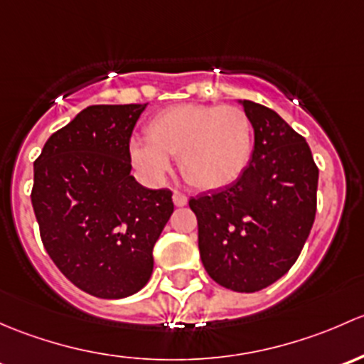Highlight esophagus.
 <instances>
[{
    "label": "esophagus",
    "instance_id": "esophagus-1",
    "mask_svg": "<svg viewBox=\"0 0 364 364\" xmlns=\"http://www.w3.org/2000/svg\"><path fill=\"white\" fill-rule=\"evenodd\" d=\"M173 203H175V207H186L187 198L181 193H173Z\"/></svg>",
    "mask_w": 364,
    "mask_h": 364
}]
</instances>
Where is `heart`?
Instances as JSON below:
<instances>
[{
    "mask_svg": "<svg viewBox=\"0 0 364 364\" xmlns=\"http://www.w3.org/2000/svg\"><path fill=\"white\" fill-rule=\"evenodd\" d=\"M147 141L133 140V166L149 181L159 182L178 157L183 181L196 189L231 186L245 173L254 151L252 122L238 107L178 105L149 121Z\"/></svg>",
    "mask_w": 364,
    "mask_h": 364,
    "instance_id": "heart-1",
    "label": "heart"
}]
</instances>
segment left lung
<instances>
[{
	"label": "left lung",
	"mask_w": 364,
	"mask_h": 364,
	"mask_svg": "<svg viewBox=\"0 0 364 364\" xmlns=\"http://www.w3.org/2000/svg\"><path fill=\"white\" fill-rule=\"evenodd\" d=\"M254 127L252 159L231 186L191 198L201 263L219 286L256 293L296 263L316 219L319 170L309 144L254 101H238Z\"/></svg>",
	"instance_id": "1"
}]
</instances>
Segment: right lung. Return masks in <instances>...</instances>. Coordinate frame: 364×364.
Returning a JSON list of instances; mask_svg holds the SVG:
<instances>
[{"mask_svg": "<svg viewBox=\"0 0 364 364\" xmlns=\"http://www.w3.org/2000/svg\"><path fill=\"white\" fill-rule=\"evenodd\" d=\"M145 105H92L35 161L31 203L45 250L71 284L103 299L138 293L173 213L170 189L131 175L129 138Z\"/></svg>", "mask_w": 364, "mask_h": 364, "instance_id": "1", "label": "right lung"}]
</instances>
